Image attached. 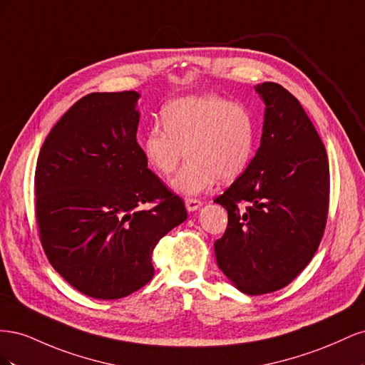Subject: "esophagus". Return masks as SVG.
<instances>
[{"label": "esophagus", "mask_w": 365, "mask_h": 365, "mask_svg": "<svg viewBox=\"0 0 365 365\" xmlns=\"http://www.w3.org/2000/svg\"><path fill=\"white\" fill-rule=\"evenodd\" d=\"M201 205H202V202L200 200H195V197H189V200H185V208L189 210V212H196V210Z\"/></svg>", "instance_id": "esophagus-1"}]
</instances>
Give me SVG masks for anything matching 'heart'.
Wrapping results in <instances>:
<instances>
[{
  "mask_svg": "<svg viewBox=\"0 0 365 365\" xmlns=\"http://www.w3.org/2000/svg\"><path fill=\"white\" fill-rule=\"evenodd\" d=\"M161 120L164 128L153 125L143 134L141 152L163 176L172 175L187 152L189 163L172 181L176 193L201 195L248 168L256 125L247 106L216 94L187 96L165 106Z\"/></svg>",
  "mask_w": 365,
  "mask_h": 365,
  "instance_id": "1",
  "label": "heart"
}]
</instances>
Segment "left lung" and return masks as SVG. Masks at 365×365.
Returning a JSON list of instances; mask_svg holds the SVG:
<instances>
[{
	"mask_svg": "<svg viewBox=\"0 0 365 365\" xmlns=\"http://www.w3.org/2000/svg\"><path fill=\"white\" fill-rule=\"evenodd\" d=\"M264 103L260 146L215 202L228 212L215 242L217 267L239 291H279L322 242L329 210V161L300 102L274 82L254 86Z\"/></svg>",
	"mask_w": 365,
	"mask_h": 365,
	"instance_id": "left-lung-1",
	"label": "left lung"
}]
</instances>
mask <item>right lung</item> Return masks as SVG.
<instances>
[{"instance_id":"obj_1","label":"right lung","mask_w":365,"mask_h":365,"mask_svg":"<svg viewBox=\"0 0 365 365\" xmlns=\"http://www.w3.org/2000/svg\"><path fill=\"white\" fill-rule=\"evenodd\" d=\"M138 98L137 91L82 97L50 130L36 163L43 251L74 289L98 300L143 288L155 272L158 240L187 219L181 197L143 157Z\"/></svg>"}]
</instances>
